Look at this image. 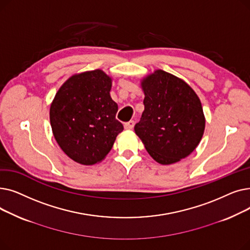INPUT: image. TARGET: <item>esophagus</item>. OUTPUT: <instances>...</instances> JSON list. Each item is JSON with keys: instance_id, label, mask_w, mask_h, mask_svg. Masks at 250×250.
<instances>
[{"instance_id": "obj_1", "label": "esophagus", "mask_w": 250, "mask_h": 250, "mask_svg": "<svg viewBox=\"0 0 250 250\" xmlns=\"http://www.w3.org/2000/svg\"><path fill=\"white\" fill-rule=\"evenodd\" d=\"M134 125H135V122L134 121H129L127 123L125 124V129H133L134 128Z\"/></svg>"}]
</instances>
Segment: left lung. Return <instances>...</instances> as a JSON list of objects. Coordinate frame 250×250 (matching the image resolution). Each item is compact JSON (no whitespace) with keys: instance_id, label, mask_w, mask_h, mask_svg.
<instances>
[{"instance_id":"1","label":"left lung","mask_w":250,"mask_h":250,"mask_svg":"<svg viewBox=\"0 0 250 250\" xmlns=\"http://www.w3.org/2000/svg\"><path fill=\"white\" fill-rule=\"evenodd\" d=\"M145 110L135 133L162 165L186 158L200 144L206 118L199 96L182 79L156 70L141 80Z\"/></svg>"}]
</instances>
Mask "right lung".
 Segmentation results:
<instances>
[{"label": "right lung", "mask_w": 250, "mask_h": 250, "mask_svg": "<svg viewBox=\"0 0 250 250\" xmlns=\"http://www.w3.org/2000/svg\"><path fill=\"white\" fill-rule=\"evenodd\" d=\"M112 78L102 70L71 76L52 100L49 120L61 149L72 160L93 165L104 160L124 125L110 96Z\"/></svg>", "instance_id": "right-lung-1"}]
</instances>
